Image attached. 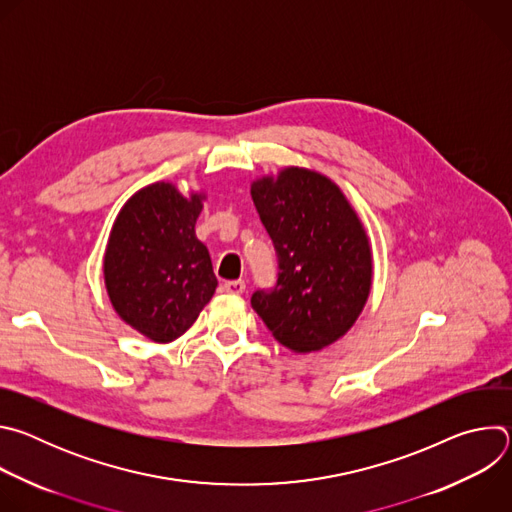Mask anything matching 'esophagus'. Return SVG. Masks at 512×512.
<instances>
[{
    "label": "esophagus",
    "mask_w": 512,
    "mask_h": 512,
    "mask_svg": "<svg viewBox=\"0 0 512 512\" xmlns=\"http://www.w3.org/2000/svg\"><path fill=\"white\" fill-rule=\"evenodd\" d=\"M223 289L227 291V294H233V296H241V294H245L247 283H245L243 279H235V281H227V283L223 285Z\"/></svg>",
    "instance_id": "1"
}]
</instances>
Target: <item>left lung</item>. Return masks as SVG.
<instances>
[{
	"instance_id": "obj_1",
	"label": "left lung",
	"mask_w": 512,
	"mask_h": 512,
	"mask_svg": "<svg viewBox=\"0 0 512 512\" xmlns=\"http://www.w3.org/2000/svg\"><path fill=\"white\" fill-rule=\"evenodd\" d=\"M251 198L277 257L273 291L253 310L291 352H318L358 320L373 287V249L358 212L328 176L287 166L251 184Z\"/></svg>"
}]
</instances>
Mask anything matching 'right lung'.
Wrapping results in <instances>:
<instances>
[{"label": "right lung", "mask_w": 512, "mask_h": 512, "mask_svg": "<svg viewBox=\"0 0 512 512\" xmlns=\"http://www.w3.org/2000/svg\"><path fill=\"white\" fill-rule=\"evenodd\" d=\"M206 194L172 182L137 190L119 210L103 257L107 296L119 318L154 342L180 338L218 285L196 237Z\"/></svg>", "instance_id": "obj_1"}]
</instances>
